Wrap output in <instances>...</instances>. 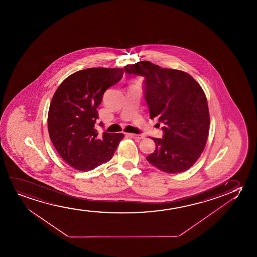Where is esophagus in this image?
<instances>
[{
    "label": "esophagus",
    "mask_w": 257,
    "mask_h": 257,
    "mask_svg": "<svg viewBox=\"0 0 257 257\" xmlns=\"http://www.w3.org/2000/svg\"><path fill=\"white\" fill-rule=\"evenodd\" d=\"M126 135L127 137L134 138V139H136V140L144 139V136L141 135V134H126Z\"/></svg>",
    "instance_id": "1"
}]
</instances>
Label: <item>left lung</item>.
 Listing matches in <instances>:
<instances>
[{
  "instance_id": "8db88e82",
  "label": "left lung",
  "mask_w": 257,
  "mask_h": 257,
  "mask_svg": "<svg viewBox=\"0 0 257 257\" xmlns=\"http://www.w3.org/2000/svg\"><path fill=\"white\" fill-rule=\"evenodd\" d=\"M126 74L144 76L150 118L164 123L163 139L152 138L155 151L148 162L168 174L184 172L204 151L210 128L207 99L191 75L150 61L124 67Z\"/></svg>"
}]
</instances>
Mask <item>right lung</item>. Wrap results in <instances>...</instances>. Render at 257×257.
I'll return each mask as SVG.
<instances>
[{
	"label": "right lung",
	"instance_id": "add662e5",
	"mask_svg": "<svg viewBox=\"0 0 257 257\" xmlns=\"http://www.w3.org/2000/svg\"><path fill=\"white\" fill-rule=\"evenodd\" d=\"M123 74V68L77 71L54 93L47 117L48 133L59 155L72 168L86 172L109 162L123 140V134L100 135L95 128L103 93Z\"/></svg>",
	"mask_w": 257,
	"mask_h": 257
}]
</instances>
